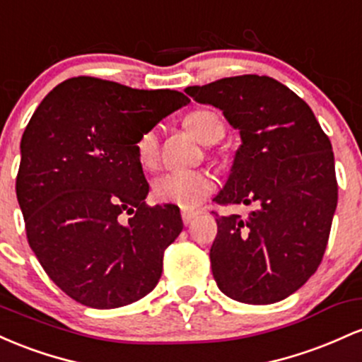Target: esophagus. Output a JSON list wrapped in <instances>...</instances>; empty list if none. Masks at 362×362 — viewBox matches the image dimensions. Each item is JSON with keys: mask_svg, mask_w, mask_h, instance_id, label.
<instances>
[{"mask_svg": "<svg viewBox=\"0 0 362 362\" xmlns=\"http://www.w3.org/2000/svg\"><path fill=\"white\" fill-rule=\"evenodd\" d=\"M197 215H198V212H192V210H182L181 217H182V222H185V226L192 224V221L197 217Z\"/></svg>", "mask_w": 362, "mask_h": 362, "instance_id": "1", "label": "esophagus"}]
</instances>
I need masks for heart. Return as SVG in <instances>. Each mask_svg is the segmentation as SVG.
Wrapping results in <instances>:
<instances>
[{"mask_svg":"<svg viewBox=\"0 0 362 362\" xmlns=\"http://www.w3.org/2000/svg\"><path fill=\"white\" fill-rule=\"evenodd\" d=\"M186 127L202 144L209 145L215 129L222 123L214 112L197 111L186 117ZM136 156L144 168L156 165L159 156V135L157 129H148L136 141ZM215 181L203 170H169L153 182V197L159 202L174 203L181 209H197L214 192Z\"/></svg>","mask_w":362,"mask_h":362,"instance_id":"heart-1","label":"heart"}]
</instances>
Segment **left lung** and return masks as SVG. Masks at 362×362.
Instances as JSON below:
<instances>
[{
  "label": "left lung",
  "mask_w": 362,
  "mask_h": 362,
  "mask_svg": "<svg viewBox=\"0 0 362 362\" xmlns=\"http://www.w3.org/2000/svg\"><path fill=\"white\" fill-rule=\"evenodd\" d=\"M185 92L221 109L241 136L214 200L253 205L245 218L215 214V282L239 303L282 301L315 274L327 247L337 209L330 140L310 105L270 76H230Z\"/></svg>",
  "instance_id": "left-lung-1"
}]
</instances>
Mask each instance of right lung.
Instances as JSON below:
<instances>
[{
	"label": "right lung",
	"mask_w": 362,
	"mask_h": 362,
	"mask_svg": "<svg viewBox=\"0 0 362 362\" xmlns=\"http://www.w3.org/2000/svg\"><path fill=\"white\" fill-rule=\"evenodd\" d=\"M181 92L76 76L42 99L20 141L17 198L49 279L97 310L147 296L182 230L176 205L148 206L136 141L188 105Z\"/></svg>",
	"instance_id": "add662e5"
}]
</instances>
